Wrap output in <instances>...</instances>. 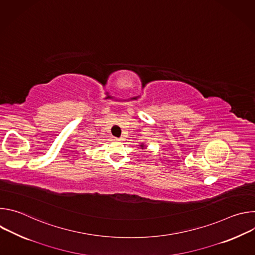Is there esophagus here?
I'll use <instances>...</instances> for the list:
<instances>
[{
	"instance_id": "34e87169",
	"label": "esophagus",
	"mask_w": 255,
	"mask_h": 255,
	"mask_svg": "<svg viewBox=\"0 0 255 255\" xmlns=\"http://www.w3.org/2000/svg\"><path fill=\"white\" fill-rule=\"evenodd\" d=\"M117 140H118V141H123V140H124V137H119V138H117Z\"/></svg>"
}]
</instances>
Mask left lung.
I'll return each instance as SVG.
<instances>
[{
	"label": "left lung",
	"mask_w": 255,
	"mask_h": 255,
	"mask_svg": "<svg viewBox=\"0 0 255 255\" xmlns=\"http://www.w3.org/2000/svg\"><path fill=\"white\" fill-rule=\"evenodd\" d=\"M141 147H143V145H141Z\"/></svg>",
	"instance_id": "obj_1"
}]
</instances>
